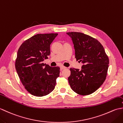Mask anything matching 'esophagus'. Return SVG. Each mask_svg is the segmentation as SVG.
<instances>
[{
  "label": "esophagus",
  "instance_id": "esophagus-1",
  "mask_svg": "<svg viewBox=\"0 0 123 123\" xmlns=\"http://www.w3.org/2000/svg\"><path fill=\"white\" fill-rule=\"evenodd\" d=\"M66 68V67H65L63 66H61V67H60V69H61V70H63V69H64Z\"/></svg>",
  "mask_w": 123,
  "mask_h": 123
}]
</instances>
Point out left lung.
Masks as SVG:
<instances>
[{"label":"left lung","instance_id":"8db88e82","mask_svg":"<svg viewBox=\"0 0 123 123\" xmlns=\"http://www.w3.org/2000/svg\"><path fill=\"white\" fill-rule=\"evenodd\" d=\"M75 49L77 61L81 62V69L70 68L69 83L73 91L81 95L95 92L103 85L107 74L109 59L99 42L80 32H68Z\"/></svg>","mask_w":123,"mask_h":123}]
</instances>
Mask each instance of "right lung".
Wrapping results in <instances>:
<instances>
[{"mask_svg":"<svg viewBox=\"0 0 123 123\" xmlns=\"http://www.w3.org/2000/svg\"><path fill=\"white\" fill-rule=\"evenodd\" d=\"M57 35L38 34L23 42L18 50L16 70L25 88L34 96H46L54 89L60 68L43 62L50 54V44Z\"/></svg>","mask_w":123,"mask_h":123,"instance_id":"add662e5","label":"right lung"}]
</instances>
